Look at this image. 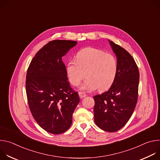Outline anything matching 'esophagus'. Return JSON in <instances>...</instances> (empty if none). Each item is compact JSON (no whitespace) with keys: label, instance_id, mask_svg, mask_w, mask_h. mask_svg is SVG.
<instances>
[{"label":"esophagus","instance_id":"esophagus-1","mask_svg":"<svg viewBox=\"0 0 160 160\" xmlns=\"http://www.w3.org/2000/svg\"><path fill=\"white\" fill-rule=\"evenodd\" d=\"M78 95H79V97H80L81 99H82V98H85V97L87 96V95H86L85 93H83V92H78Z\"/></svg>","mask_w":160,"mask_h":160}]
</instances>
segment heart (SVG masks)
I'll return each instance as SVG.
<instances>
[{"mask_svg": "<svg viewBox=\"0 0 160 160\" xmlns=\"http://www.w3.org/2000/svg\"><path fill=\"white\" fill-rule=\"evenodd\" d=\"M118 70L117 61L111 54L94 49L87 48L80 51L75 61H70L66 66V74L70 82L78 86L85 78L82 85L83 91L108 89L115 79Z\"/></svg>", "mask_w": 160, "mask_h": 160, "instance_id": "heart-1", "label": "heart"}]
</instances>
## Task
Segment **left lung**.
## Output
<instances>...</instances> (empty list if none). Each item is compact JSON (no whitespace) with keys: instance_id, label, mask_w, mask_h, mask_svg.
<instances>
[{"instance_id":"obj_1","label":"left lung","mask_w":160,"mask_h":160,"mask_svg":"<svg viewBox=\"0 0 160 160\" xmlns=\"http://www.w3.org/2000/svg\"><path fill=\"white\" fill-rule=\"evenodd\" d=\"M109 41L117 56V73L106 92L94 96V121L102 130L113 132L128 122L138 99L139 72L132 56L123 48Z\"/></svg>"}]
</instances>
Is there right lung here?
Wrapping results in <instances>:
<instances>
[{"label": "right lung", "mask_w": 160, "mask_h": 160, "mask_svg": "<svg viewBox=\"0 0 160 160\" xmlns=\"http://www.w3.org/2000/svg\"><path fill=\"white\" fill-rule=\"evenodd\" d=\"M77 42L54 40L40 49L32 60L27 73L26 92L32 116L43 130L52 134L66 132L80 102L68 81L62 61Z\"/></svg>", "instance_id": "obj_1"}]
</instances>
